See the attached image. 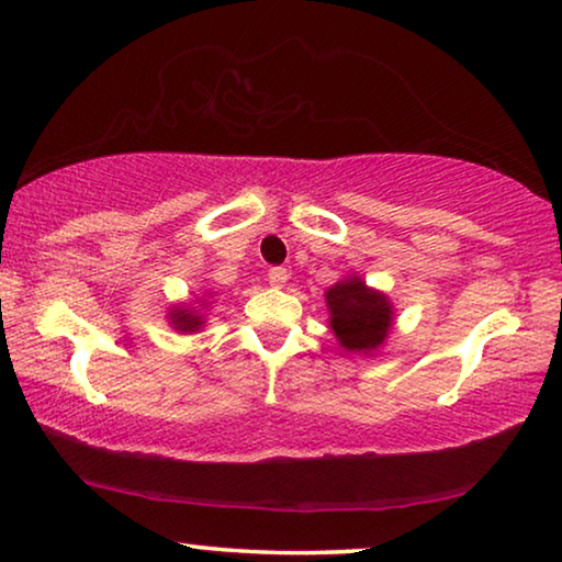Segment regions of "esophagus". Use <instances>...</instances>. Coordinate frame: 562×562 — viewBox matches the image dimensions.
Listing matches in <instances>:
<instances>
[{"instance_id": "obj_1", "label": "esophagus", "mask_w": 562, "mask_h": 562, "mask_svg": "<svg viewBox=\"0 0 562 562\" xmlns=\"http://www.w3.org/2000/svg\"><path fill=\"white\" fill-rule=\"evenodd\" d=\"M290 272L284 270V267H272L270 272H267V280H270V284H274V288H282L284 282H288Z\"/></svg>"}]
</instances>
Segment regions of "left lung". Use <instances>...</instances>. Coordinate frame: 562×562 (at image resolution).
Segmentation results:
<instances>
[{
	"instance_id": "left-lung-1",
	"label": "left lung",
	"mask_w": 562,
	"mask_h": 562,
	"mask_svg": "<svg viewBox=\"0 0 562 562\" xmlns=\"http://www.w3.org/2000/svg\"><path fill=\"white\" fill-rule=\"evenodd\" d=\"M330 328L340 346L356 353L379 348L391 328V305L358 278L342 280L328 290Z\"/></svg>"
}]
</instances>
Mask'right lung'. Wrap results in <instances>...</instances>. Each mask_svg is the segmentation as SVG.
<instances>
[{
  "mask_svg": "<svg viewBox=\"0 0 562 562\" xmlns=\"http://www.w3.org/2000/svg\"><path fill=\"white\" fill-rule=\"evenodd\" d=\"M169 317L176 325V330H199V325H201V317L196 315V310L179 307V310H173Z\"/></svg>",
  "mask_w": 562,
  "mask_h": 562,
  "instance_id": "1",
  "label": "right lung"
}]
</instances>
